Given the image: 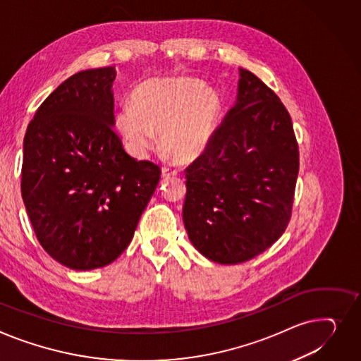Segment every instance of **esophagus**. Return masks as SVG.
<instances>
[{
    "label": "esophagus",
    "instance_id": "obj_1",
    "mask_svg": "<svg viewBox=\"0 0 361 361\" xmlns=\"http://www.w3.org/2000/svg\"><path fill=\"white\" fill-rule=\"evenodd\" d=\"M178 173L176 170H173V168L170 166H164L162 168V177L164 178H171V177H176Z\"/></svg>",
    "mask_w": 361,
    "mask_h": 361
}]
</instances>
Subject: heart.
Here are the masks:
<instances>
[{
	"label": "heart",
	"mask_w": 361,
	"mask_h": 361,
	"mask_svg": "<svg viewBox=\"0 0 361 361\" xmlns=\"http://www.w3.org/2000/svg\"><path fill=\"white\" fill-rule=\"evenodd\" d=\"M130 106L114 116V126L129 149L145 155L155 133H161V151L181 164L204 154L221 114L218 92L188 77L142 82L132 91Z\"/></svg>",
	"instance_id": "heart-1"
}]
</instances>
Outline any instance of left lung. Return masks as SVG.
<instances>
[{"mask_svg": "<svg viewBox=\"0 0 361 361\" xmlns=\"http://www.w3.org/2000/svg\"><path fill=\"white\" fill-rule=\"evenodd\" d=\"M204 154L185 170L183 221L206 258L239 264L270 248L292 216L299 147L289 111L252 72Z\"/></svg>", "mask_w": 361, "mask_h": 361, "instance_id": "left-lung-1", "label": "left lung"}]
</instances>
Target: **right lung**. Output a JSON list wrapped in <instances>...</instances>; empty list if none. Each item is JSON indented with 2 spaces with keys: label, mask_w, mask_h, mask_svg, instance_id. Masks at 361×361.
Masks as SVG:
<instances>
[{
  "label": "right lung",
  "mask_w": 361,
  "mask_h": 361,
  "mask_svg": "<svg viewBox=\"0 0 361 361\" xmlns=\"http://www.w3.org/2000/svg\"><path fill=\"white\" fill-rule=\"evenodd\" d=\"M113 66L63 81L23 142L21 196L43 250L72 270L109 266L130 244L161 178L114 132Z\"/></svg>",
  "instance_id": "right-lung-1"
}]
</instances>
